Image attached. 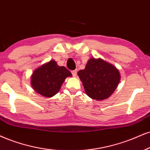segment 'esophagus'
I'll use <instances>...</instances> for the list:
<instances>
[{
  "label": "esophagus",
  "mask_w": 150,
  "mask_h": 150,
  "mask_svg": "<svg viewBox=\"0 0 150 150\" xmlns=\"http://www.w3.org/2000/svg\"><path fill=\"white\" fill-rule=\"evenodd\" d=\"M71 74L73 75V76H76L77 74V70H72L71 71Z\"/></svg>",
  "instance_id": "1"
}]
</instances>
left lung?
I'll use <instances>...</instances> for the list:
<instances>
[{"mask_svg":"<svg viewBox=\"0 0 150 150\" xmlns=\"http://www.w3.org/2000/svg\"><path fill=\"white\" fill-rule=\"evenodd\" d=\"M78 75L87 95L95 100L110 97L120 80L119 71L101 59L90 58L86 68L80 70Z\"/></svg>","mask_w":150,"mask_h":150,"instance_id":"obj_1","label":"left lung"}]
</instances>
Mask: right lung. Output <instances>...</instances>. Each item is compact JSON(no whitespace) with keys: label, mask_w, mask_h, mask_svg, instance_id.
<instances>
[{"label":"right lung","mask_w":150,"mask_h":150,"mask_svg":"<svg viewBox=\"0 0 150 150\" xmlns=\"http://www.w3.org/2000/svg\"><path fill=\"white\" fill-rule=\"evenodd\" d=\"M71 74L64 67H60L54 60L42 65L33 72L31 85L33 89L44 97H51L58 93L67 77Z\"/></svg>","instance_id":"obj_1"}]
</instances>
